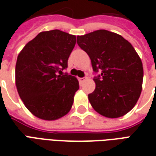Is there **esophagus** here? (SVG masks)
<instances>
[{
	"instance_id": "34e87169",
	"label": "esophagus",
	"mask_w": 156,
	"mask_h": 156,
	"mask_svg": "<svg viewBox=\"0 0 156 156\" xmlns=\"http://www.w3.org/2000/svg\"><path fill=\"white\" fill-rule=\"evenodd\" d=\"M88 79L87 77H82V78H78V80L80 81V83H83V82H84L86 80Z\"/></svg>"
}]
</instances>
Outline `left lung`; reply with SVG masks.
Listing matches in <instances>:
<instances>
[{"mask_svg": "<svg viewBox=\"0 0 156 156\" xmlns=\"http://www.w3.org/2000/svg\"><path fill=\"white\" fill-rule=\"evenodd\" d=\"M77 44L88 55L94 72L95 90L91 105L101 115L116 118L131 110L142 92L141 58L127 40L118 34L99 30L77 36Z\"/></svg>", "mask_w": 156, "mask_h": 156, "instance_id": "left-lung-1", "label": "left lung"}]
</instances>
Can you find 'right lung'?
I'll list each match as a JSON object with an SVG mask.
<instances>
[{
    "instance_id": "right-lung-1",
    "label": "right lung",
    "mask_w": 156,
    "mask_h": 156,
    "mask_svg": "<svg viewBox=\"0 0 156 156\" xmlns=\"http://www.w3.org/2000/svg\"><path fill=\"white\" fill-rule=\"evenodd\" d=\"M76 37L53 30L30 41L17 56L15 80L17 92L28 110L43 120H56L70 111L79 89L75 76L63 70Z\"/></svg>"
}]
</instances>
